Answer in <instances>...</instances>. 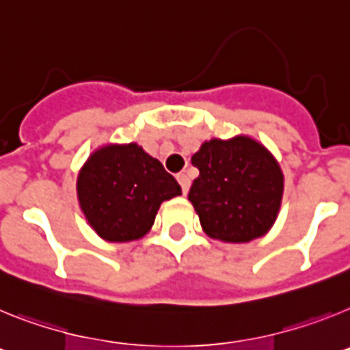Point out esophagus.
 I'll list each match as a JSON object with an SVG mask.
<instances>
[{
  "label": "esophagus",
  "mask_w": 350,
  "mask_h": 350,
  "mask_svg": "<svg viewBox=\"0 0 350 350\" xmlns=\"http://www.w3.org/2000/svg\"><path fill=\"white\" fill-rule=\"evenodd\" d=\"M177 180H178V184H180V187H182V193L187 194V191H189V187H191V178L187 177L185 173H178Z\"/></svg>",
  "instance_id": "esophagus-1"
}]
</instances>
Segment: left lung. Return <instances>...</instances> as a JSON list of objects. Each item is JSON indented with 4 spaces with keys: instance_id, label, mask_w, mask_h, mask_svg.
Wrapping results in <instances>:
<instances>
[{
    "instance_id": "8db88e82",
    "label": "left lung",
    "mask_w": 350,
    "mask_h": 350,
    "mask_svg": "<svg viewBox=\"0 0 350 350\" xmlns=\"http://www.w3.org/2000/svg\"><path fill=\"white\" fill-rule=\"evenodd\" d=\"M191 163L200 177L189 200L208 237L243 243L270 230L282 202L284 177L267 148L247 137L210 140Z\"/></svg>"
}]
</instances>
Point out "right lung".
<instances>
[{"label": "right lung", "instance_id": "1", "mask_svg": "<svg viewBox=\"0 0 350 350\" xmlns=\"http://www.w3.org/2000/svg\"><path fill=\"white\" fill-rule=\"evenodd\" d=\"M77 193L85 219L108 242H131L154 224L159 205L180 185L137 144L96 150L80 170Z\"/></svg>", "mask_w": 350, "mask_h": 350}]
</instances>
